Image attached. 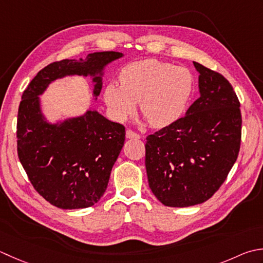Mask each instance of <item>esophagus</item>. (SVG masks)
<instances>
[{"label": "esophagus", "mask_w": 263, "mask_h": 263, "mask_svg": "<svg viewBox=\"0 0 263 263\" xmlns=\"http://www.w3.org/2000/svg\"><path fill=\"white\" fill-rule=\"evenodd\" d=\"M126 138L127 139H140V136H139L138 133L133 132L132 130H127L126 131Z\"/></svg>", "instance_id": "obj_1"}]
</instances>
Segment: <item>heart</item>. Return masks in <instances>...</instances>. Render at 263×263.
I'll return each mask as SVG.
<instances>
[{
    "label": "heart",
    "instance_id": "heart-1",
    "mask_svg": "<svg viewBox=\"0 0 263 263\" xmlns=\"http://www.w3.org/2000/svg\"><path fill=\"white\" fill-rule=\"evenodd\" d=\"M121 84L109 83L104 100L111 117L124 122L137 110L155 127L176 122L186 109L193 91V75L184 67L156 59H145L126 65L120 74Z\"/></svg>",
    "mask_w": 263,
    "mask_h": 263
}]
</instances>
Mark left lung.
I'll return each instance as SVG.
<instances>
[{"instance_id":"1","label":"left lung","mask_w":263,"mask_h":263,"mask_svg":"<svg viewBox=\"0 0 263 263\" xmlns=\"http://www.w3.org/2000/svg\"><path fill=\"white\" fill-rule=\"evenodd\" d=\"M199 98L186 115L147 137L146 171L166 206L187 208L213 196L238 156L239 101L224 77L194 61Z\"/></svg>"}]
</instances>
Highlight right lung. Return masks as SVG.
<instances>
[{
	"label": "right lung",
	"instance_id": "obj_1",
	"mask_svg": "<svg viewBox=\"0 0 263 263\" xmlns=\"http://www.w3.org/2000/svg\"><path fill=\"white\" fill-rule=\"evenodd\" d=\"M124 57L93 52L85 59H65L40 70L24 91L17 121L18 156L37 193L54 206L86 209L98 203L124 145L125 127L87 108L80 116L50 121L41 96L51 83L68 76L90 77L97 100L106 67Z\"/></svg>",
	"mask_w": 263,
	"mask_h": 263
}]
</instances>
